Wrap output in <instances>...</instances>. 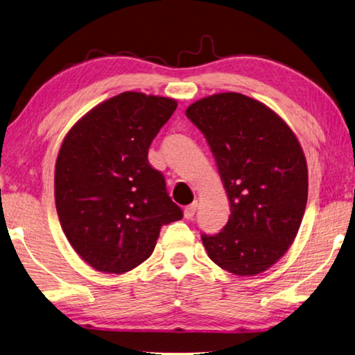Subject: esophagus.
<instances>
[{"mask_svg":"<svg viewBox=\"0 0 355 355\" xmlns=\"http://www.w3.org/2000/svg\"><path fill=\"white\" fill-rule=\"evenodd\" d=\"M196 210H198V202H193V204H190V205H187L185 210H184V216H185L187 219H193V216H195Z\"/></svg>","mask_w":355,"mask_h":355,"instance_id":"obj_1","label":"esophagus"}]
</instances>
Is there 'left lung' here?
Returning a JSON list of instances; mask_svg holds the SVG:
<instances>
[{"label": "left lung", "mask_w": 355, "mask_h": 355, "mask_svg": "<svg viewBox=\"0 0 355 355\" xmlns=\"http://www.w3.org/2000/svg\"><path fill=\"white\" fill-rule=\"evenodd\" d=\"M205 136L230 202L218 235H202L213 263L238 277L272 267L295 239L307 202V164L291 126L269 106L219 92L185 111Z\"/></svg>", "instance_id": "left-lung-1"}]
</instances>
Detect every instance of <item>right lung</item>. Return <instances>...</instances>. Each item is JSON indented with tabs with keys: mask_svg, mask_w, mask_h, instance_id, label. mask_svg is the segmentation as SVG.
<instances>
[{
	"mask_svg": "<svg viewBox=\"0 0 355 355\" xmlns=\"http://www.w3.org/2000/svg\"><path fill=\"white\" fill-rule=\"evenodd\" d=\"M175 98L126 91L94 106L64 136L53 193L72 249L91 267L125 273L155 250L160 227L182 218L148 148Z\"/></svg>",
	"mask_w": 355,
	"mask_h": 355,
	"instance_id": "add662e5",
	"label": "right lung"
}]
</instances>
